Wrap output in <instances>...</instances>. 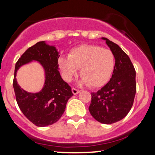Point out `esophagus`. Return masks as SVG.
<instances>
[{"mask_svg": "<svg viewBox=\"0 0 155 155\" xmlns=\"http://www.w3.org/2000/svg\"><path fill=\"white\" fill-rule=\"evenodd\" d=\"M79 90H78L77 89H76V88H74V87H73L72 88V92H73V94H74V95H77L78 93H79Z\"/></svg>", "mask_w": 155, "mask_h": 155, "instance_id": "esophagus-1", "label": "esophagus"}]
</instances>
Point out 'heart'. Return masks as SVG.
<instances>
[{
    "instance_id": "heart-1",
    "label": "heart",
    "mask_w": 155,
    "mask_h": 155,
    "mask_svg": "<svg viewBox=\"0 0 155 155\" xmlns=\"http://www.w3.org/2000/svg\"><path fill=\"white\" fill-rule=\"evenodd\" d=\"M58 63L65 81H71L77 74L78 69H81V83L88 84L92 88H99L111 79L115 58L110 49L97 45L82 44L72 49L68 58H60Z\"/></svg>"
}]
</instances>
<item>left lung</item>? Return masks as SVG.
I'll list each match as a JSON object with an SVG mask.
<instances>
[{"instance_id": "obj_1", "label": "left lung", "mask_w": 155, "mask_h": 155, "mask_svg": "<svg viewBox=\"0 0 155 155\" xmlns=\"http://www.w3.org/2000/svg\"><path fill=\"white\" fill-rule=\"evenodd\" d=\"M102 39L114 55L115 66L110 81L91 93L89 111L97 122L110 124L122 120L132 108L136 92V71L128 55L117 44Z\"/></svg>"}]
</instances>
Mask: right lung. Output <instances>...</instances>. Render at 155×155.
Listing matches in <instances>:
<instances>
[{"mask_svg": "<svg viewBox=\"0 0 155 155\" xmlns=\"http://www.w3.org/2000/svg\"><path fill=\"white\" fill-rule=\"evenodd\" d=\"M59 52L54 46L39 41L23 53L15 65L13 87L16 100L23 114L38 127L55 123L65 111L73 92L68 84L63 81L58 70ZM33 60L39 61L45 72L44 87L36 94L28 93L20 87L15 79L22 65Z\"/></svg>", "mask_w": 155, "mask_h": 155, "instance_id": "right-lung-1", "label": "right lung"}]
</instances>
